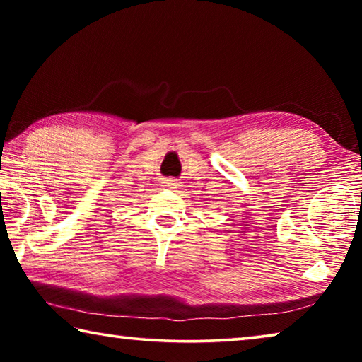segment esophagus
I'll return each mask as SVG.
<instances>
[{
	"instance_id": "esophagus-1",
	"label": "esophagus",
	"mask_w": 362,
	"mask_h": 362,
	"mask_svg": "<svg viewBox=\"0 0 362 362\" xmlns=\"http://www.w3.org/2000/svg\"><path fill=\"white\" fill-rule=\"evenodd\" d=\"M164 183H166V187H168V188H170V189H174V188H179V187H180V183L177 182V180H174V179H168V180L164 182Z\"/></svg>"
}]
</instances>
